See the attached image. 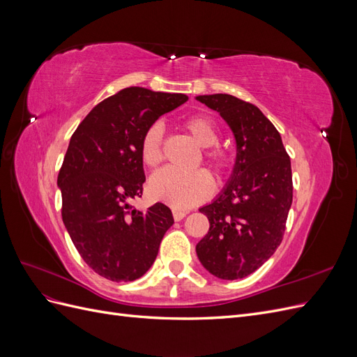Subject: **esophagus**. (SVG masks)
I'll list each match as a JSON object with an SVG mask.
<instances>
[{"mask_svg":"<svg viewBox=\"0 0 357 357\" xmlns=\"http://www.w3.org/2000/svg\"><path fill=\"white\" fill-rule=\"evenodd\" d=\"M186 214H188V211H181V210H174V211H172V215H174V220L176 222H180V220L185 219Z\"/></svg>","mask_w":357,"mask_h":357,"instance_id":"1","label":"esophagus"}]
</instances>
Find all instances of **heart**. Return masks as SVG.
I'll list each match as a JSON object with an SVG mask.
<instances>
[{
	"mask_svg": "<svg viewBox=\"0 0 357 357\" xmlns=\"http://www.w3.org/2000/svg\"><path fill=\"white\" fill-rule=\"evenodd\" d=\"M183 128L201 147H207L204 158L215 172H223L228 168V155L223 150L213 147L219 142V131L210 117L202 114L189 116L183 121ZM162 138L164 129L160 123H152L144 131L139 142V155L147 167L159 165L162 159ZM147 190L155 201L164 202L172 208L186 210L210 198L214 183L211 176L204 169L183 172L164 168L152 176Z\"/></svg>",
	"mask_w": 357,
	"mask_h": 357,
	"instance_id": "obj_1",
	"label": "heart"
}]
</instances>
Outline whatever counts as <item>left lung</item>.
<instances>
[{"label":"left lung","mask_w":357,"mask_h":357,"mask_svg":"<svg viewBox=\"0 0 357 357\" xmlns=\"http://www.w3.org/2000/svg\"><path fill=\"white\" fill-rule=\"evenodd\" d=\"M197 100L222 116L236 144L228 183L199 208L210 229L197 244V255L210 274L238 280L262 266L283 240L294 198L290 158L275 126L256 105L228 93Z\"/></svg>","instance_id":"obj_1"}]
</instances>
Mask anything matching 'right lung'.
Segmentation results:
<instances>
[{
  "instance_id": "right-lung-1",
  "label": "right lung",
  "mask_w": 357,
  "mask_h": 357,
  "mask_svg": "<svg viewBox=\"0 0 357 357\" xmlns=\"http://www.w3.org/2000/svg\"><path fill=\"white\" fill-rule=\"evenodd\" d=\"M186 101L183 93L126 88L95 105L70 139L58 176L62 220L83 261L107 280L144 275L174 223L165 204L139 211L131 201L146 181L144 131Z\"/></svg>"
}]
</instances>
